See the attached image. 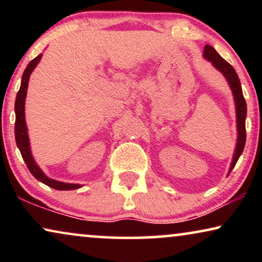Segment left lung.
<instances>
[{"mask_svg":"<svg viewBox=\"0 0 262 262\" xmlns=\"http://www.w3.org/2000/svg\"><path fill=\"white\" fill-rule=\"evenodd\" d=\"M203 56L205 59L210 60V62L213 64V67L224 75V77L227 78L229 85H230L232 95H234V101L236 106V123H237V143H236L234 157H232L230 169H229V174H230L232 168L235 167L236 162H237L239 156H241V154L243 152V149H245V144H246V117H247L246 100L243 98L241 82H239V78L237 76V74H236L234 68H232L227 60L222 58V57L218 55L216 50L210 45H205Z\"/></svg>","mask_w":262,"mask_h":262,"instance_id":"1","label":"left lung"}]
</instances>
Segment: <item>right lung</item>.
<instances>
[{
	"label": "right lung",
	"instance_id": "right-lung-1",
	"mask_svg": "<svg viewBox=\"0 0 262 262\" xmlns=\"http://www.w3.org/2000/svg\"><path fill=\"white\" fill-rule=\"evenodd\" d=\"M42 55H39L35 57L34 59H32L26 69L24 71L23 78H21V85L19 92L16 94L15 99V141L16 145L19 148L21 156L26 163L28 170L31 171V174L39 180L42 184L48 185L49 187L58 189V191H70V189H76L82 187L78 184H67V182L57 181L53 179H50L46 177L32 156L31 152V146H30V139H28L27 134V126H26V120H25V99H26L27 94V88H28V81H30V76L32 71L34 70V68L37 67L39 60L41 59Z\"/></svg>",
	"mask_w": 262,
	"mask_h": 262
}]
</instances>
